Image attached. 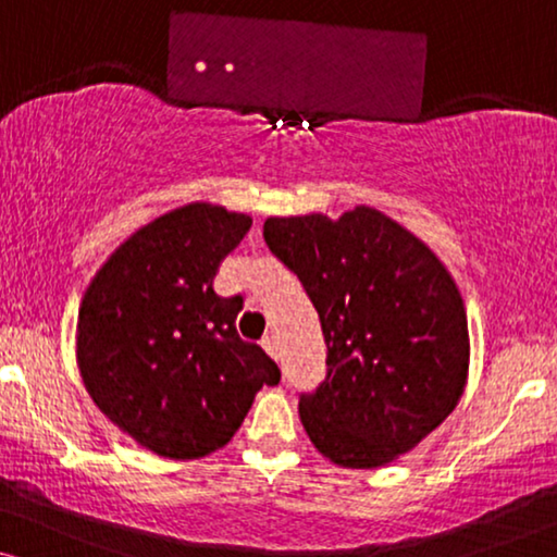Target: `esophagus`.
Here are the masks:
<instances>
[{
  "label": "esophagus",
  "instance_id": "1",
  "mask_svg": "<svg viewBox=\"0 0 557 557\" xmlns=\"http://www.w3.org/2000/svg\"><path fill=\"white\" fill-rule=\"evenodd\" d=\"M261 347L269 352L271 357H278V347H276V337L273 334H265V337L261 339Z\"/></svg>",
  "mask_w": 557,
  "mask_h": 557
}]
</instances>
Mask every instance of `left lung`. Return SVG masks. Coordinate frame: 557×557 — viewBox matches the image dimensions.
Segmentation results:
<instances>
[{"label":"left lung","mask_w":557,"mask_h":557,"mask_svg":"<svg viewBox=\"0 0 557 557\" xmlns=\"http://www.w3.org/2000/svg\"><path fill=\"white\" fill-rule=\"evenodd\" d=\"M263 238L322 322L326 380L299 403L317 451L342 469H377L416 448L469 377L467 309L441 258L368 205L337 220L269 218Z\"/></svg>","instance_id":"8db88e82"}]
</instances>
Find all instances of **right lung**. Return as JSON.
<instances>
[{
	"label": "right lung",
	"mask_w": 557,
	"mask_h": 557,
	"mask_svg": "<svg viewBox=\"0 0 557 557\" xmlns=\"http://www.w3.org/2000/svg\"><path fill=\"white\" fill-rule=\"evenodd\" d=\"M253 218L187 202L134 231L83 294L75 360L96 408L164 459H202L240 429L281 370L235 332L240 299L212 292Z\"/></svg>",
	"instance_id": "obj_1"
}]
</instances>
